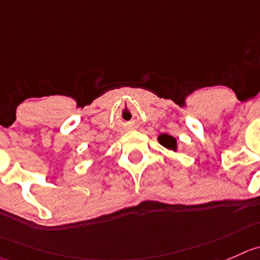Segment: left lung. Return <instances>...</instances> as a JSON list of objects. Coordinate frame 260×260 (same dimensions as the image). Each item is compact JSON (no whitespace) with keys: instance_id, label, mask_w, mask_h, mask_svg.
<instances>
[{"instance_id":"8db88e82","label":"left lung","mask_w":260,"mask_h":260,"mask_svg":"<svg viewBox=\"0 0 260 260\" xmlns=\"http://www.w3.org/2000/svg\"><path fill=\"white\" fill-rule=\"evenodd\" d=\"M158 140H159L160 144H162L165 148H167V149H172V150L176 149V139L172 138L171 135L160 134L159 137H158Z\"/></svg>"}]
</instances>
